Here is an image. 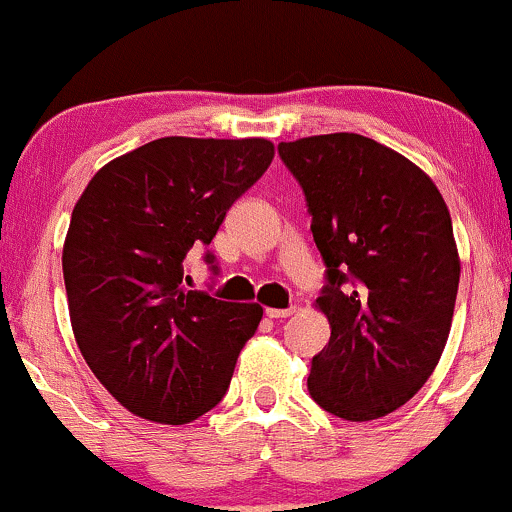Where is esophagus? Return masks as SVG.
I'll use <instances>...</instances> for the list:
<instances>
[{
    "mask_svg": "<svg viewBox=\"0 0 512 512\" xmlns=\"http://www.w3.org/2000/svg\"><path fill=\"white\" fill-rule=\"evenodd\" d=\"M295 312V307H283V310H278V307H268L266 315L271 317V320H283V317H290Z\"/></svg>",
    "mask_w": 512,
    "mask_h": 512,
    "instance_id": "obj_1",
    "label": "esophagus"
}]
</instances>
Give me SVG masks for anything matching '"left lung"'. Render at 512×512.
<instances>
[{
    "instance_id": "1",
    "label": "left lung",
    "mask_w": 512,
    "mask_h": 512,
    "mask_svg": "<svg viewBox=\"0 0 512 512\" xmlns=\"http://www.w3.org/2000/svg\"><path fill=\"white\" fill-rule=\"evenodd\" d=\"M278 153L327 266L317 307L332 337L307 388L342 420H376L425 386L452 329L461 263L447 202L425 170L361 134L283 141Z\"/></svg>"
}]
</instances>
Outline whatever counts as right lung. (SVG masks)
Here are the masks:
<instances>
[{"label":"right lung","mask_w":512,"mask_h":512,"mask_svg":"<svg viewBox=\"0 0 512 512\" xmlns=\"http://www.w3.org/2000/svg\"><path fill=\"white\" fill-rule=\"evenodd\" d=\"M273 153L268 139L166 136L109 161L80 195L63 246L70 324L87 366L134 415L185 425L227 393L263 307L190 290L183 261Z\"/></svg>","instance_id":"right-lung-1"}]
</instances>
